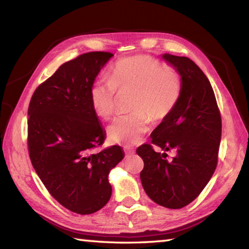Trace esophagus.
<instances>
[{"label": "esophagus", "mask_w": 249, "mask_h": 249, "mask_svg": "<svg viewBox=\"0 0 249 249\" xmlns=\"http://www.w3.org/2000/svg\"><path fill=\"white\" fill-rule=\"evenodd\" d=\"M133 153H134V151H127V152H126V156L129 157V156H132Z\"/></svg>", "instance_id": "1"}]
</instances>
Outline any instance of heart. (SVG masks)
<instances>
[{"label":"heart","instance_id":"1","mask_svg":"<svg viewBox=\"0 0 249 249\" xmlns=\"http://www.w3.org/2000/svg\"><path fill=\"white\" fill-rule=\"evenodd\" d=\"M116 90L134 91L129 115L116 117L107 127L113 142L126 146L137 144L150 127V119L159 122L174 110L182 93V78L172 67L149 55L122 58L113 66L109 78L98 80L90 90L94 112L102 119H110L115 112Z\"/></svg>","mask_w":249,"mask_h":249}]
</instances>
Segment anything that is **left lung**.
Here are the masks:
<instances>
[{
    "mask_svg": "<svg viewBox=\"0 0 249 249\" xmlns=\"http://www.w3.org/2000/svg\"><path fill=\"white\" fill-rule=\"evenodd\" d=\"M178 71L182 93L171 114L151 133V144L137 148L143 160L142 187L150 199L170 209L187 206L199 196L218 164L221 140L220 110L210 81L186 56L163 54ZM153 145L164 153H157ZM176 156L166 160V151Z\"/></svg>",
    "mask_w": 249,
    "mask_h": 249,
    "instance_id": "left-lung-1",
    "label": "left lung"
}]
</instances>
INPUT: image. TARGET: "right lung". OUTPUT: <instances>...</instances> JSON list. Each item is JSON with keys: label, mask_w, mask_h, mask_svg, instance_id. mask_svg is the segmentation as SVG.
I'll return each mask as SVG.
<instances>
[{"label": "right lung", "mask_w": 249, "mask_h": 249, "mask_svg": "<svg viewBox=\"0 0 249 249\" xmlns=\"http://www.w3.org/2000/svg\"><path fill=\"white\" fill-rule=\"evenodd\" d=\"M113 56L88 52L58 67L35 90L28 107V151L48 192L66 209L93 213L110 200L107 176L124 158L120 146L98 153L106 132L94 112L90 90Z\"/></svg>", "instance_id": "1"}]
</instances>
